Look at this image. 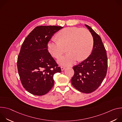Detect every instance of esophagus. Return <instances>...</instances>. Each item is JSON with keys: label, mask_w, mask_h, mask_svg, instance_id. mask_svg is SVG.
<instances>
[{"label": "esophagus", "mask_w": 122, "mask_h": 122, "mask_svg": "<svg viewBox=\"0 0 122 122\" xmlns=\"http://www.w3.org/2000/svg\"><path fill=\"white\" fill-rule=\"evenodd\" d=\"M61 71H63L65 69V67H64V66H61Z\"/></svg>", "instance_id": "34e87169"}]
</instances>
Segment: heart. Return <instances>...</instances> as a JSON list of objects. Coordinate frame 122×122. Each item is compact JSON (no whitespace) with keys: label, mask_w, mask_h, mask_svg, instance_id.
<instances>
[{"label":"heart","mask_w":122,"mask_h":122,"mask_svg":"<svg viewBox=\"0 0 122 122\" xmlns=\"http://www.w3.org/2000/svg\"><path fill=\"white\" fill-rule=\"evenodd\" d=\"M59 41H52L47 44L50 54L56 58H59L64 53L66 46L68 53L61 57L58 62L62 65L68 66L77 59H85L92 51L94 40L91 32L87 29L77 27H68L60 31L57 34Z\"/></svg>","instance_id":"1"}]
</instances>
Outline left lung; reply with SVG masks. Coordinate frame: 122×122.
Masks as SVG:
<instances>
[{
	"mask_svg": "<svg viewBox=\"0 0 122 122\" xmlns=\"http://www.w3.org/2000/svg\"><path fill=\"white\" fill-rule=\"evenodd\" d=\"M85 25L93 37V49L87 58L73 67L74 74L71 82L77 90L88 94L97 90L106 76L108 59L100 37L91 27L86 25Z\"/></svg>",
	"mask_w": 122,
	"mask_h": 122,
	"instance_id": "left-lung-1",
	"label": "left lung"
}]
</instances>
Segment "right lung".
I'll return each mask as SVG.
<instances>
[{"instance_id": "right-lung-1", "label": "right lung", "mask_w": 122, "mask_h": 122, "mask_svg": "<svg viewBox=\"0 0 122 122\" xmlns=\"http://www.w3.org/2000/svg\"><path fill=\"white\" fill-rule=\"evenodd\" d=\"M63 27L49 25L35 28L24 41L17 59V68L25 89L36 96L47 94L54 85V75L60 67L49 53L47 44Z\"/></svg>"}]
</instances>
